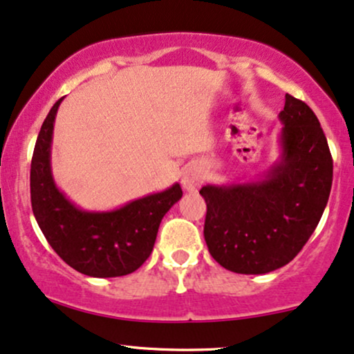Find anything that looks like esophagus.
I'll use <instances>...</instances> for the list:
<instances>
[{
  "label": "esophagus",
  "mask_w": 354,
  "mask_h": 354,
  "mask_svg": "<svg viewBox=\"0 0 354 354\" xmlns=\"http://www.w3.org/2000/svg\"><path fill=\"white\" fill-rule=\"evenodd\" d=\"M203 178H205L203 169L200 167L198 164H190L187 165L184 172H182L180 182H182V187H184L187 192H195L200 185L203 184Z\"/></svg>",
  "instance_id": "esophagus-1"
}]
</instances>
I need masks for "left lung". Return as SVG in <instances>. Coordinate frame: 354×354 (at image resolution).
I'll use <instances>...</instances> for the list:
<instances>
[{"mask_svg": "<svg viewBox=\"0 0 354 354\" xmlns=\"http://www.w3.org/2000/svg\"><path fill=\"white\" fill-rule=\"evenodd\" d=\"M279 159L250 182L205 185L203 236L218 264L268 274L289 264L315 231L328 202L333 160L318 118L286 95Z\"/></svg>", "mask_w": 354, "mask_h": 354, "instance_id": "1", "label": "left lung"}]
</instances>
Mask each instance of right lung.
<instances>
[{
	"mask_svg": "<svg viewBox=\"0 0 354 354\" xmlns=\"http://www.w3.org/2000/svg\"><path fill=\"white\" fill-rule=\"evenodd\" d=\"M50 108L30 162V203L39 228L57 254L90 277H120L134 272L151 256L165 213L182 198L180 185L128 202L106 212L77 207L52 176L50 151L57 110Z\"/></svg>",
	"mask_w": 354,
	"mask_h": 354,
	"instance_id": "obj_1",
	"label": "right lung"
}]
</instances>
